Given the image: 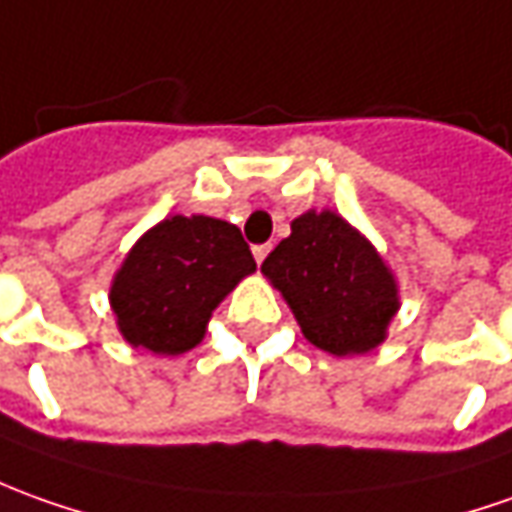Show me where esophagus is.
Listing matches in <instances>:
<instances>
[{
	"label": "esophagus",
	"mask_w": 512,
	"mask_h": 512,
	"mask_svg": "<svg viewBox=\"0 0 512 512\" xmlns=\"http://www.w3.org/2000/svg\"><path fill=\"white\" fill-rule=\"evenodd\" d=\"M269 252H271V243H263V246H255V249H252V255H255L257 263H263Z\"/></svg>",
	"instance_id": "obj_1"
}]
</instances>
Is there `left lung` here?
<instances>
[{
    "label": "left lung",
    "instance_id": "8db88e82",
    "mask_svg": "<svg viewBox=\"0 0 512 512\" xmlns=\"http://www.w3.org/2000/svg\"><path fill=\"white\" fill-rule=\"evenodd\" d=\"M266 274L308 342L330 356H364L387 339L401 308L398 280L350 221L333 210H308L274 246Z\"/></svg>",
    "mask_w": 512,
    "mask_h": 512
}]
</instances>
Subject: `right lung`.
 Segmentation results:
<instances>
[{"mask_svg":"<svg viewBox=\"0 0 512 512\" xmlns=\"http://www.w3.org/2000/svg\"><path fill=\"white\" fill-rule=\"evenodd\" d=\"M257 269L241 229L210 215H168L114 271L109 305L125 342L156 356L201 344L212 311Z\"/></svg>","mask_w":512,"mask_h":512,"instance_id":"add662e5","label":"right lung"}]
</instances>
